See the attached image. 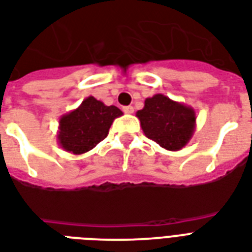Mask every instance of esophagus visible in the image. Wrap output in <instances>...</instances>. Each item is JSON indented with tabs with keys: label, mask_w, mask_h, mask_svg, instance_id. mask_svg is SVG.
Returning a JSON list of instances; mask_svg holds the SVG:
<instances>
[{
	"label": "esophagus",
	"mask_w": 252,
	"mask_h": 252,
	"mask_svg": "<svg viewBox=\"0 0 252 252\" xmlns=\"http://www.w3.org/2000/svg\"><path fill=\"white\" fill-rule=\"evenodd\" d=\"M124 112L127 113V114H132V113H134V108H132V106H125Z\"/></svg>",
	"instance_id": "esophagus-1"
}]
</instances>
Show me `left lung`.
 Returning <instances> with one entry per match:
<instances>
[{
    "instance_id": "obj_1",
    "label": "left lung",
    "mask_w": 252,
    "mask_h": 252,
    "mask_svg": "<svg viewBox=\"0 0 252 252\" xmlns=\"http://www.w3.org/2000/svg\"><path fill=\"white\" fill-rule=\"evenodd\" d=\"M144 135L168 151H179L192 139L196 128L194 109L158 94L144 101L142 110L136 112Z\"/></svg>"
}]
</instances>
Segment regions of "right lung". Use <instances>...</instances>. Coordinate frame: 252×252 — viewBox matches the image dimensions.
<instances>
[{
    "label": "right lung",
    "mask_w": 252,
    "mask_h": 252,
    "mask_svg": "<svg viewBox=\"0 0 252 252\" xmlns=\"http://www.w3.org/2000/svg\"><path fill=\"white\" fill-rule=\"evenodd\" d=\"M124 116L117 106H106L104 102L89 95L79 108L59 118L58 144L73 155H81L104 140L116 118Z\"/></svg>",
    "instance_id": "add662e5"
}]
</instances>
